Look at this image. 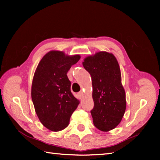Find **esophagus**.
Listing matches in <instances>:
<instances>
[{
  "mask_svg": "<svg viewBox=\"0 0 160 160\" xmlns=\"http://www.w3.org/2000/svg\"><path fill=\"white\" fill-rule=\"evenodd\" d=\"M78 96L79 99H82L83 98V91H80L78 93Z\"/></svg>",
  "mask_w": 160,
  "mask_h": 160,
  "instance_id": "esophagus-1",
  "label": "esophagus"
}]
</instances>
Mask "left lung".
Wrapping results in <instances>:
<instances>
[{
	"label": "left lung",
	"instance_id": "1",
	"mask_svg": "<svg viewBox=\"0 0 160 160\" xmlns=\"http://www.w3.org/2000/svg\"><path fill=\"white\" fill-rule=\"evenodd\" d=\"M83 65L92 79L93 124L102 132H108L117 127L126 108L118 62L113 55L102 51L85 58Z\"/></svg>",
	"mask_w": 160,
	"mask_h": 160
}]
</instances>
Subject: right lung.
Returning <instances> with one entry per match:
<instances>
[{
  "label": "right lung",
  "mask_w": 160,
  "mask_h": 160,
  "mask_svg": "<svg viewBox=\"0 0 160 160\" xmlns=\"http://www.w3.org/2000/svg\"><path fill=\"white\" fill-rule=\"evenodd\" d=\"M80 57L50 51L42 57L34 75L31 89L34 107L41 123L52 132L68 126L79 103L71 93L67 73Z\"/></svg>",
  "instance_id": "right-lung-1"
}]
</instances>
